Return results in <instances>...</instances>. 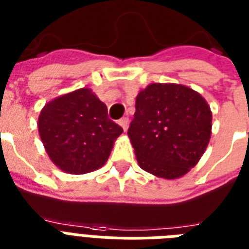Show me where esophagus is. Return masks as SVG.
<instances>
[{
	"instance_id": "34e87169",
	"label": "esophagus",
	"mask_w": 249,
	"mask_h": 249,
	"mask_svg": "<svg viewBox=\"0 0 249 249\" xmlns=\"http://www.w3.org/2000/svg\"><path fill=\"white\" fill-rule=\"evenodd\" d=\"M119 124H120L121 128L124 129L125 132H126V129H128V124H129V117L125 116V117H123V119H120V120H119Z\"/></svg>"
}]
</instances>
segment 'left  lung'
I'll list each match as a JSON object with an SVG mask.
<instances>
[{
  "instance_id": "obj_1",
  "label": "left lung",
  "mask_w": 249,
  "mask_h": 249,
  "mask_svg": "<svg viewBox=\"0 0 249 249\" xmlns=\"http://www.w3.org/2000/svg\"><path fill=\"white\" fill-rule=\"evenodd\" d=\"M211 129L212 112L200 94L177 84H151L137 95L128 136L142 169L173 179L199 161Z\"/></svg>"
}]
</instances>
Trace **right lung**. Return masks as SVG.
Masks as SVG:
<instances>
[{
    "label": "right lung",
    "mask_w": 249,
    "mask_h": 249,
    "mask_svg": "<svg viewBox=\"0 0 249 249\" xmlns=\"http://www.w3.org/2000/svg\"><path fill=\"white\" fill-rule=\"evenodd\" d=\"M38 132L53 163L71 174H84L107 161L123 128L108 119L107 107L91 90L79 89L45 105Z\"/></svg>",
    "instance_id": "right-lung-1"
}]
</instances>
